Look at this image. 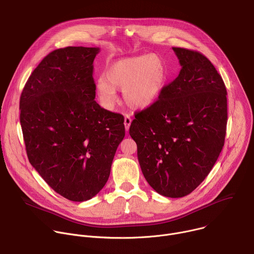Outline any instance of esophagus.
Segmentation results:
<instances>
[{
  "instance_id": "obj_1",
  "label": "esophagus",
  "mask_w": 254,
  "mask_h": 254,
  "mask_svg": "<svg viewBox=\"0 0 254 254\" xmlns=\"http://www.w3.org/2000/svg\"><path fill=\"white\" fill-rule=\"evenodd\" d=\"M130 124H131V119H130V117H129V116H126V117H125V127H126V130H127V131L129 129Z\"/></svg>"
}]
</instances>
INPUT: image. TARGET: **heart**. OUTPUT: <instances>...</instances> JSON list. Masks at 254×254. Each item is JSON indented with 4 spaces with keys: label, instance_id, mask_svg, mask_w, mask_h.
Returning <instances> with one entry per match:
<instances>
[{
    "label": "heart",
    "instance_id": "b5f03b06",
    "mask_svg": "<svg viewBox=\"0 0 254 254\" xmlns=\"http://www.w3.org/2000/svg\"><path fill=\"white\" fill-rule=\"evenodd\" d=\"M168 82L165 60L158 54L120 59L96 79V91L102 104L112 108L118 102V89L126 103L135 110L152 106L161 97Z\"/></svg>",
    "mask_w": 254,
    "mask_h": 254
}]
</instances>
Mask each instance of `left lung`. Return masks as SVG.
Wrapping results in <instances>:
<instances>
[{"mask_svg": "<svg viewBox=\"0 0 254 254\" xmlns=\"http://www.w3.org/2000/svg\"><path fill=\"white\" fill-rule=\"evenodd\" d=\"M172 49L182 66L180 73L156 103L134 116L129 134L150 186L160 195L181 198L203 182L222 151L227 91L203 54Z\"/></svg>", "mask_w": 254, "mask_h": 254, "instance_id": "obj_1", "label": "left lung"}]
</instances>
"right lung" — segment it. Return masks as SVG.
Returning <instances> with one entry per match:
<instances>
[{
    "label": "right lung",
    "mask_w": 254,
    "mask_h": 254,
    "mask_svg": "<svg viewBox=\"0 0 254 254\" xmlns=\"http://www.w3.org/2000/svg\"><path fill=\"white\" fill-rule=\"evenodd\" d=\"M98 47L52 51L32 72L20 98L30 164L64 198L83 202L106 184L126 131L124 117L95 100Z\"/></svg>",
    "instance_id": "add662e5"
}]
</instances>
